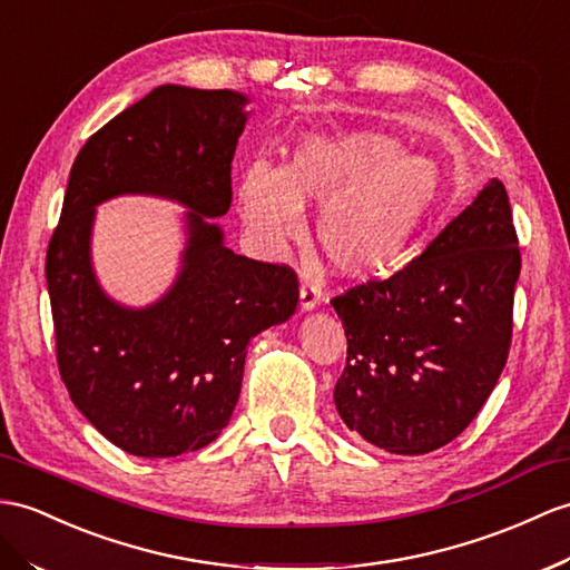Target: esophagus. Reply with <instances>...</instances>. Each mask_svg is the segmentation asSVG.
Masks as SVG:
<instances>
[{
	"label": "esophagus",
	"instance_id": "esophagus-1",
	"mask_svg": "<svg viewBox=\"0 0 570 570\" xmlns=\"http://www.w3.org/2000/svg\"><path fill=\"white\" fill-rule=\"evenodd\" d=\"M322 299H324L322 287H318L316 283H309V281L302 283V287H299V307H302L304 312L314 309L316 304H322Z\"/></svg>",
	"mask_w": 570,
	"mask_h": 570
}]
</instances>
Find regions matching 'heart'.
<instances>
[{
  "instance_id": "heart-1",
  "label": "heart",
  "mask_w": 570,
  "mask_h": 570,
  "mask_svg": "<svg viewBox=\"0 0 570 570\" xmlns=\"http://www.w3.org/2000/svg\"><path fill=\"white\" fill-rule=\"evenodd\" d=\"M440 193L438 166L401 155L396 140L367 130L302 135L281 169L256 161L239 184L244 225L268 252L304 239V215L324 205L318 244L345 275H374L404 256Z\"/></svg>"
}]
</instances>
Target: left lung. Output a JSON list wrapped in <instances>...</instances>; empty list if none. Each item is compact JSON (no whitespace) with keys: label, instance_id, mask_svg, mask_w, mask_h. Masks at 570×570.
Masks as SVG:
<instances>
[{"label":"left lung","instance_id":"8db88e82","mask_svg":"<svg viewBox=\"0 0 570 570\" xmlns=\"http://www.w3.org/2000/svg\"><path fill=\"white\" fill-rule=\"evenodd\" d=\"M520 266L508 193L491 178L409 266L333 297L348 338L333 390L343 423L392 454L460 435L505 367Z\"/></svg>","mask_w":570,"mask_h":570}]
</instances>
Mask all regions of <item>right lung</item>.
<instances>
[{
	"label": "right lung",
	"mask_w": 570,
	"mask_h": 570,
	"mask_svg": "<svg viewBox=\"0 0 570 570\" xmlns=\"http://www.w3.org/2000/svg\"><path fill=\"white\" fill-rule=\"evenodd\" d=\"M244 94L164 85L94 132L69 171L46 277L60 377L116 448L147 460L196 452L237 406L246 345L297 309V273L234 254L207 217L232 205ZM145 191L191 207L185 266L145 311L108 301L88 256L92 207Z\"/></svg>",
	"instance_id": "add662e5"
}]
</instances>
